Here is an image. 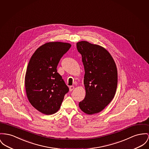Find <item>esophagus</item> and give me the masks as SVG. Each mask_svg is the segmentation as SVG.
I'll return each mask as SVG.
<instances>
[{
	"mask_svg": "<svg viewBox=\"0 0 149 149\" xmlns=\"http://www.w3.org/2000/svg\"><path fill=\"white\" fill-rule=\"evenodd\" d=\"M74 87L73 86H70V91H72L74 89Z\"/></svg>",
	"mask_w": 149,
	"mask_h": 149,
	"instance_id": "34e87169",
	"label": "esophagus"
}]
</instances>
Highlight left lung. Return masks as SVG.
Here are the masks:
<instances>
[{
	"label": "left lung",
	"instance_id": "8db88e82",
	"mask_svg": "<svg viewBox=\"0 0 149 149\" xmlns=\"http://www.w3.org/2000/svg\"><path fill=\"white\" fill-rule=\"evenodd\" d=\"M82 56L85 75V98L79 103L84 112L92 115L104 109L113 98L118 85L116 64L104 48L87 41L76 44Z\"/></svg>",
	"mask_w": 149,
	"mask_h": 149
}]
</instances>
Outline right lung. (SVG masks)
<instances>
[{
	"mask_svg": "<svg viewBox=\"0 0 149 149\" xmlns=\"http://www.w3.org/2000/svg\"><path fill=\"white\" fill-rule=\"evenodd\" d=\"M68 43L52 42L40 46L30 58L25 77L27 97L31 104L42 113H56L69 91L57 66L69 50Z\"/></svg>",
	"mask_w": 149,
	"mask_h": 149,
	"instance_id": "1",
	"label": "right lung"
}]
</instances>
